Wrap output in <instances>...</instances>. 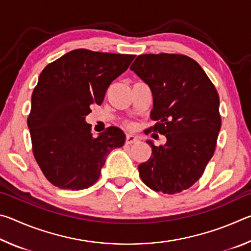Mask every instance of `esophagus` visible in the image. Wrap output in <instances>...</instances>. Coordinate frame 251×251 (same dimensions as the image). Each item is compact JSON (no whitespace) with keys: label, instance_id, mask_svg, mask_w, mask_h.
Here are the masks:
<instances>
[{"label":"esophagus","instance_id":"obj_1","mask_svg":"<svg viewBox=\"0 0 251 251\" xmlns=\"http://www.w3.org/2000/svg\"><path fill=\"white\" fill-rule=\"evenodd\" d=\"M126 144H128V145H131V144H135L138 142V139L136 136H133V135H127L126 136Z\"/></svg>","mask_w":251,"mask_h":251}]
</instances>
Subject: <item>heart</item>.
I'll return each mask as SVG.
<instances>
[{
	"label": "heart",
	"mask_w": 251,
	"mask_h": 251,
	"mask_svg": "<svg viewBox=\"0 0 251 251\" xmlns=\"http://www.w3.org/2000/svg\"><path fill=\"white\" fill-rule=\"evenodd\" d=\"M123 125H124L126 128H131V127H133V124H131L130 122H124L123 123Z\"/></svg>",
	"instance_id": "heart-1"
}]
</instances>
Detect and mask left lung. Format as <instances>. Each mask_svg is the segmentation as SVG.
<instances>
[{
    "label": "left lung",
    "mask_w": 251,
    "mask_h": 251,
    "mask_svg": "<svg viewBox=\"0 0 251 251\" xmlns=\"http://www.w3.org/2000/svg\"><path fill=\"white\" fill-rule=\"evenodd\" d=\"M130 70L151 90L156 124L147 131L167 139L159 147L147 142L152 156L138 166L139 176L155 192L188 189L214 156L222 127L217 90L201 66L182 54L138 55Z\"/></svg>",
    "instance_id": "left-lung-1"
}]
</instances>
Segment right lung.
I'll list each match as a JSON object with an SVG mask.
<instances>
[{"label":"right lung","mask_w":251,"mask_h":251,"mask_svg":"<svg viewBox=\"0 0 251 251\" xmlns=\"http://www.w3.org/2000/svg\"><path fill=\"white\" fill-rule=\"evenodd\" d=\"M135 55L78 49L42 71L32 94L27 126L34 158L50 184L80 190L94 185L106 157L122 147L125 134L110 126L94 137L85 117L103 103L112 82Z\"/></svg>","instance_id":"obj_1"}]
</instances>
